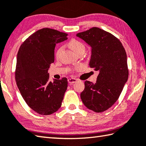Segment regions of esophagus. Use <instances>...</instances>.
I'll list each match as a JSON object with an SVG mask.
<instances>
[{
  "mask_svg": "<svg viewBox=\"0 0 146 146\" xmlns=\"http://www.w3.org/2000/svg\"><path fill=\"white\" fill-rule=\"evenodd\" d=\"M76 81H77V80L75 78H69L68 80V82L70 83V84H72V83H75V82H76Z\"/></svg>",
  "mask_w": 146,
  "mask_h": 146,
  "instance_id": "obj_1",
  "label": "esophagus"
}]
</instances>
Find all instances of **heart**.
Segmentation results:
<instances>
[{"mask_svg": "<svg viewBox=\"0 0 146 146\" xmlns=\"http://www.w3.org/2000/svg\"><path fill=\"white\" fill-rule=\"evenodd\" d=\"M68 46H69V47L72 49L76 54L79 53V52H84L85 51L84 44H83L82 42H80V41H78V40L76 39H71V41L68 42ZM62 50H63V47L60 48L57 50L56 53V56L57 58L60 56Z\"/></svg>", "mask_w": 146, "mask_h": 146, "instance_id": "1", "label": "heart"}]
</instances>
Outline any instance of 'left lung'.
<instances>
[{
    "instance_id": "obj_1",
    "label": "left lung",
    "mask_w": 146,
    "mask_h": 146,
    "mask_svg": "<svg viewBox=\"0 0 146 146\" xmlns=\"http://www.w3.org/2000/svg\"><path fill=\"white\" fill-rule=\"evenodd\" d=\"M76 36L91 47L89 66L99 71L95 83L85 82L80 97L88 109L102 112L115 103L128 80L125 49L113 35L98 27L78 33Z\"/></svg>"
}]
</instances>
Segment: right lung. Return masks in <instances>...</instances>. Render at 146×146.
<instances>
[{
  "instance_id": "right-lung-1",
  "label": "right lung",
  "mask_w": 146,
  "mask_h": 146,
  "mask_svg": "<svg viewBox=\"0 0 146 146\" xmlns=\"http://www.w3.org/2000/svg\"><path fill=\"white\" fill-rule=\"evenodd\" d=\"M68 35L49 28L37 31L21 44L17 56L15 81L28 106L47 115L60 108L68 86L66 78L49 81L48 70L54 61L56 44Z\"/></svg>"
}]
</instances>
